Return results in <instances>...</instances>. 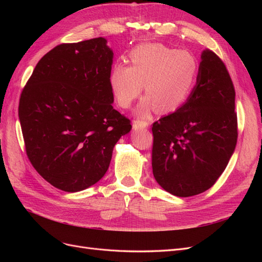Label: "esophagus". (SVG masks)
Masks as SVG:
<instances>
[{
  "label": "esophagus",
  "instance_id": "1",
  "mask_svg": "<svg viewBox=\"0 0 262 262\" xmlns=\"http://www.w3.org/2000/svg\"><path fill=\"white\" fill-rule=\"evenodd\" d=\"M148 126V121L145 120H134L133 121V128L134 129H143V128H147Z\"/></svg>",
  "mask_w": 262,
  "mask_h": 262
}]
</instances>
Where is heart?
<instances>
[{
    "instance_id": "b5f03b06",
    "label": "heart",
    "mask_w": 262,
    "mask_h": 262,
    "mask_svg": "<svg viewBox=\"0 0 262 262\" xmlns=\"http://www.w3.org/2000/svg\"><path fill=\"white\" fill-rule=\"evenodd\" d=\"M131 67L116 64L110 74V86L122 108H129L142 93L146 98L138 114L148 117L156 107L160 113L178 109L191 94L198 76V63L186 50L163 43L138 46L130 52Z\"/></svg>"
}]
</instances>
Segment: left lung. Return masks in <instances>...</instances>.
I'll list each match as a JSON object with an SVG mask.
<instances>
[{
    "label": "left lung",
    "mask_w": 262,
    "mask_h": 262,
    "mask_svg": "<svg viewBox=\"0 0 262 262\" xmlns=\"http://www.w3.org/2000/svg\"><path fill=\"white\" fill-rule=\"evenodd\" d=\"M201 59L187 101L152 126L153 175L166 191L184 198L215 184L238 137L235 89L224 62L211 50Z\"/></svg>",
    "instance_id": "left-lung-1"
}]
</instances>
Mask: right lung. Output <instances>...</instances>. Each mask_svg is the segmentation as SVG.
Instances as JSON below:
<instances>
[{
    "label": "right lung",
    "instance_id": "add662e5",
    "mask_svg": "<svg viewBox=\"0 0 262 262\" xmlns=\"http://www.w3.org/2000/svg\"><path fill=\"white\" fill-rule=\"evenodd\" d=\"M105 38L61 43L46 53L21 91L26 154L53 187L76 192L99 181L130 119L113 107L114 53Z\"/></svg>",
    "mask_w": 262,
    "mask_h": 262
}]
</instances>
